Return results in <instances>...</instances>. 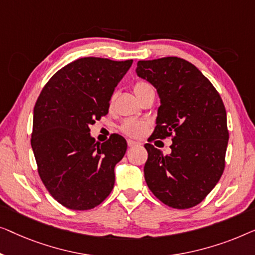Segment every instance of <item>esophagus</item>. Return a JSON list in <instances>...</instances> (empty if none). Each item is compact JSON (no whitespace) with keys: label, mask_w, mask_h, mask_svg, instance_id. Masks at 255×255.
Segmentation results:
<instances>
[{"label":"esophagus","mask_w":255,"mask_h":255,"mask_svg":"<svg viewBox=\"0 0 255 255\" xmlns=\"http://www.w3.org/2000/svg\"><path fill=\"white\" fill-rule=\"evenodd\" d=\"M127 143H128L129 148H134V146L141 145V143H138V142H136V141H132V139H128Z\"/></svg>","instance_id":"34e87169"}]
</instances>
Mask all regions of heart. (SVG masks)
<instances>
[{
  "label": "heart",
  "instance_id": "heart-1",
  "mask_svg": "<svg viewBox=\"0 0 255 255\" xmlns=\"http://www.w3.org/2000/svg\"><path fill=\"white\" fill-rule=\"evenodd\" d=\"M134 92L137 98H142L143 96L146 95L149 92H153L152 85L146 81H137L134 85ZM114 98H116V95H113L110 99V106L113 105ZM146 128H148V124L145 121H138V120H132L129 119L126 120L121 126V130H123L125 134L128 136H131V137H142L143 135L145 134Z\"/></svg>",
  "mask_w": 255,
  "mask_h": 255
}]
</instances>
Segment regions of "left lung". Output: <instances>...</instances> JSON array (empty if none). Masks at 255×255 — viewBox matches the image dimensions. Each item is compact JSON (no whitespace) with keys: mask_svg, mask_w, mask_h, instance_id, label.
Here are the masks:
<instances>
[{"mask_svg":"<svg viewBox=\"0 0 255 255\" xmlns=\"http://www.w3.org/2000/svg\"><path fill=\"white\" fill-rule=\"evenodd\" d=\"M136 74L160 99L151 139L173 135L168 155L144 144L146 185L168 207H194L224 171L229 131L221 96L194 64L177 56L138 61Z\"/></svg>","mask_w":255,"mask_h":255,"instance_id":"left-lung-1","label":"left lung"}]
</instances>
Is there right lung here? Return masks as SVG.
Wrapping results in <instances>:
<instances>
[{"mask_svg":"<svg viewBox=\"0 0 255 255\" xmlns=\"http://www.w3.org/2000/svg\"><path fill=\"white\" fill-rule=\"evenodd\" d=\"M132 60L83 57L53 75L35 103L31 145L42 182L57 202L92 209L112 192L114 167L127 142L112 135L96 142L90 125L109 113L114 89Z\"/></svg>","mask_w":255,"mask_h":255,"instance_id":"add662e5","label":"right lung"}]
</instances>
